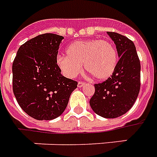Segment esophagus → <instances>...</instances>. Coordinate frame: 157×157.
Returning <instances> with one entry per match:
<instances>
[{
    "label": "esophagus",
    "instance_id": "1",
    "mask_svg": "<svg viewBox=\"0 0 157 157\" xmlns=\"http://www.w3.org/2000/svg\"><path fill=\"white\" fill-rule=\"evenodd\" d=\"M85 84H86V83H85V82L78 81V87H79V88L83 87V86H84V85H85Z\"/></svg>",
    "mask_w": 157,
    "mask_h": 157
}]
</instances>
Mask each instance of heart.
Here are the masks:
<instances>
[{"label":"heart","instance_id":"b5f03b06","mask_svg":"<svg viewBox=\"0 0 157 157\" xmlns=\"http://www.w3.org/2000/svg\"><path fill=\"white\" fill-rule=\"evenodd\" d=\"M59 56L57 65L67 77L74 78L84 69L96 80H105L114 73L119 56L115 45L108 40L92 39L76 41Z\"/></svg>","mask_w":157,"mask_h":157}]
</instances>
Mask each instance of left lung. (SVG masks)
Returning <instances> with one entry per match:
<instances>
[{
    "instance_id": "left-lung-1",
    "label": "left lung",
    "mask_w": 157,
    "mask_h": 157,
    "mask_svg": "<svg viewBox=\"0 0 157 157\" xmlns=\"http://www.w3.org/2000/svg\"><path fill=\"white\" fill-rule=\"evenodd\" d=\"M107 34L116 45L119 60L112 76L94 84L90 105L99 116L116 118L125 114L137 99L140 90V62L133 41L115 32Z\"/></svg>"
}]
</instances>
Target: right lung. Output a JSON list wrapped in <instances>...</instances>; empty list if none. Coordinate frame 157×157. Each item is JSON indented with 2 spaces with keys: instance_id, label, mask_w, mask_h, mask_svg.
<instances>
[{
  "instance_id": "right-lung-1",
  "label": "right lung",
  "mask_w": 157,
  "mask_h": 157,
  "mask_svg": "<svg viewBox=\"0 0 157 157\" xmlns=\"http://www.w3.org/2000/svg\"><path fill=\"white\" fill-rule=\"evenodd\" d=\"M63 36L46 33L21 45L13 63V90L20 107L37 120H52L66 109L78 82L61 74L57 53Z\"/></svg>"
}]
</instances>
